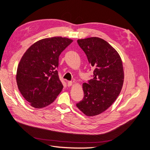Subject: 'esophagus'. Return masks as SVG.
<instances>
[{"label": "esophagus", "mask_w": 150, "mask_h": 150, "mask_svg": "<svg viewBox=\"0 0 150 150\" xmlns=\"http://www.w3.org/2000/svg\"><path fill=\"white\" fill-rule=\"evenodd\" d=\"M67 86H72V81H67Z\"/></svg>", "instance_id": "esophagus-1"}]
</instances>
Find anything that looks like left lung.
<instances>
[{"instance_id": "left-lung-1", "label": "left lung", "mask_w": 150, "mask_h": 150, "mask_svg": "<svg viewBox=\"0 0 150 150\" xmlns=\"http://www.w3.org/2000/svg\"><path fill=\"white\" fill-rule=\"evenodd\" d=\"M78 43L94 71L93 78L83 84L84 98L76 106L86 116H96L119 96L124 82L122 61L118 52L103 39H78Z\"/></svg>"}]
</instances>
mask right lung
<instances>
[{"instance_id":"obj_1","label":"right lung","mask_w":150,"mask_h":150,"mask_svg":"<svg viewBox=\"0 0 150 150\" xmlns=\"http://www.w3.org/2000/svg\"><path fill=\"white\" fill-rule=\"evenodd\" d=\"M73 41L53 37L33 44L22 56L16 81L22 96L31 106L42 108L51 104L63 88L56 68L61 52Z\"/></svg>"}]
</instances>
